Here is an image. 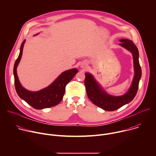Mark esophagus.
I'll list each match as a JSON object with an SVG mask.
<instances>
[{"instance_id": "esophagus-1", "label": "esophagus", "mask_w": 156, "mask_h": 156, "mask_svg": "<svg viewBox=\"0 0 156 156\" xmlns=\"http://www.w3.org/2000/svg\"><path fill=\"white\" fill-rule=\"evenodd\" d=\"M81 67H83V68H85V66H86V65H85L84 64H83V65H81Z\"/></svg>"}]
</instances>
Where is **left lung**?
Returning <instances> with one entry per match:
<instances>
[{
    "mask_svg": "<svg viewBox=\"0 0 156 156\" xmlns=\"http://www.w3.org/2000/svg\"><path fill=\"white\" fill-rule=\"evenodd\" d=\"M119 45L131 52L134 63L135 76L128 91L123 95L114 96L107 93L89 73H85L84 84L90 100L98 107L107 111L115 110L131 102L135 97L141 77V69L139 62V52L135 44L127 39H122Z\"/></svg>",
    "mask_w": 156,
    "mask_h": 156,
    "instance_id": "8db88e82",
    "label": "left lung"
}]
</instances>
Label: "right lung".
<instances>
[{"label":"right lung","mask_w":156,"mask_h":156,"mask_svg":"<svg viewBox=\"0 0 156 156\" xmlns=\"http://www.w3.org/2000/svg\"><path fill=\"white\" fill-rule=\"evenodd\" d=\"M25 42V40L21 43L20 54L13 67L15 86L18 95L34 108L37 110L49 108L58 104L63 99L66 85L73 79L78 70L76 69H72L63 72L52 84L40 91L34 92L26 90L20 83L16 73V68L22 56Z\"/></svg>","instance_id":"add662e5"}]
</instances>
